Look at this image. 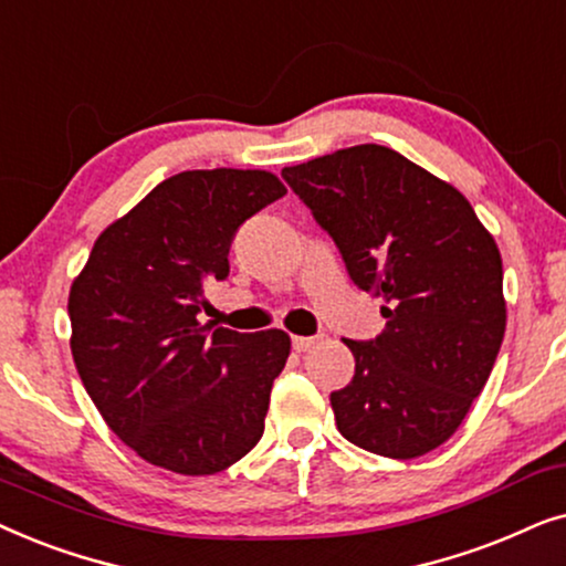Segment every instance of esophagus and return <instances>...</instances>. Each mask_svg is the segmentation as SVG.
Returning a JSON list of instances; mask_svg holds the SVG:
<instances>
[{"instance_id":"34e87169","label":"esophagus","mask_w":566,"mask_h":566,"mask_svg":"<svg viewBox=\"0 0 566 566\" xmlns=\"http://www.w3.org/2000/svg\"><path fill=\"white\" fill-rule=\"evenodd\" d=\"M315 342H318V338H315V336H292V349H295V352H307V349H313Z\"/></svg>"}]
</instances>
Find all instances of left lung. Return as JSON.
Wrapping results in <instances>:
<instances>
[{
    "label": "left lung",
    "instance_id": "left-lung-1",
    "mask_svg": "<svg viewBox=\"0 0 566 566\" xmlns=\"http://www.w3.org/2000/svg\"><path fill=\"white\" fill-rule=\"evenodd\" d=\"M282 176L352 282L386 303L378 338H344L354 378L331 394L338 432L396 461L440 448L486 386L507 326L494 238L458 188L390 147L336 149Z\"/></svg>",
    "mask_w": 566,
    "mask_h": 566
}]
</instances>
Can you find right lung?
Instances as JSON below:
<instances>
[{
	"instance_id": "obj_1",
	"label": "right lung",
	"mask_w": 566,
	"mask_h": 566,
	"mask_svg": "<svg viewBox=\"0 0 566 566\" xmlns=\"http://www.w3.org/2000/svg\"><path fill=\"white\" fill-rule=\"evenodd\" d=\"M287 193L266 170H186L95 240L72 282V357L113 432L147 463L209 476L251 453L290 357L279 328L201 326L248 217Z\"/></svg>"
}]
</instances>
